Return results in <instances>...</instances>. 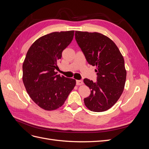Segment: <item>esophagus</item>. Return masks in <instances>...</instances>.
<instances>
[{
    "mask_svg": "<svg viewBox=\"0 0 149 149\" xmlns=\"http://www.w3.org/2000/svg\"><path fill=\"white\" fill-rule=\"evenodd\" d=\"M76 85H81L83 84V81L82 80H76Z\"/></svg>",
    "mask_w": 149,
    "mask_h": 149,
    "instance_id": "1",
    "label": "esophagus"
}]
</instances>
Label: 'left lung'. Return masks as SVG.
Listing matches in <instances>:
<instances>
[{
  "mask_svg": "<svg viewBox=\"0 0 149 149\" xmlns=\"http://www.w3.org/2000/svg\"><path fill=\"white\" fill-rule=\"evenodd\" d=\"M75 39L89 65L96 66L97 81L85 78L91 89L84 104L93 112L107 111L123 92L126 79L124 60L116 45L101 33L75 31Z\"/></svg>",
  "mask_w": 149,
  "mask_h": 149,
  "instance_id": "8db88e82",
  "label": "left lung"
}]
</instances>
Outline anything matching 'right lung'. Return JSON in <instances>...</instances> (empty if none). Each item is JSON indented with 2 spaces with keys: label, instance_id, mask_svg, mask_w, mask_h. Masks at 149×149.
<instances>
[{
  "label": "right lung",
  "instance_id": "obj_1",
  "mask_svg": "<svg viewBox=\"0 0 149 149\" xmlns=\"http://www.w3.org/2000/svg\"><path fill=\"white\" fill-rule=\"evenodd\" d=\"M74 31L53 32L31 45L24 61L23 82L37 104L47 111L61 107L76 85V80L57 74V62L73 38Z\"/></svg>",
  "mask_w": 149,
  "mask_h": 149
}]
</instances>
